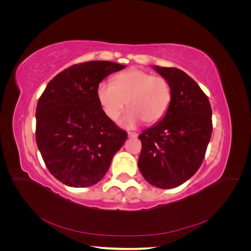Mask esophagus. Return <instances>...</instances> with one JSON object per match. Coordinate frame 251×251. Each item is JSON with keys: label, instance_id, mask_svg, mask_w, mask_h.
<instances>
[{"label": "esophagus", "instance_id": "34e87169", "mask_svg": "<svg viewBox=\"0 0 251 251\" xmlns=\"http://www.w3.org/2000/svg\"><path fill=\"white\" fill-rule=\"evenodd\" d=\"M127 136H128V137H130V138H135V137H137L138 134H137V133H134V132H128V133H127Z\"/></svg>", "mask_w": 251, "mask_h": 251}]
</instances>
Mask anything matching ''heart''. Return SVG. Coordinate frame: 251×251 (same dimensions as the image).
<instances>
[{"instance_id": "heart-1", "label": "heart", "mask_w": 251, "mask_h": 251, "mask_svg": "<svg viewBox=\"0 0 251 251\" xmlns=\"http://www.w3.org/2000/svg\"><path fill=\"white\" fill-rule=\"evenodd\" d=\"M96 97L104 115L111 120L119 117L126 103L128 110L121 125L131 127L140 121L147 125L160 121L169 111L173 91L164 77L132 68L115 75L112 83H98Z\"/></svg>"}]
</instances>
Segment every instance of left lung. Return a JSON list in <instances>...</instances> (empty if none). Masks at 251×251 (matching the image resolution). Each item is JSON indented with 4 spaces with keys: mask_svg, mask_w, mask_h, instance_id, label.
Here are the masks:
<instances>
[{
    "mask_svg": "<svg viewBox=\"0 0 251 251\" xmlns=\"http://www.w3.org/2000/svg\"><path fill=\"white\" fill-rule=\"evenodd\" d=\"M173 91L165 116L138 138L142 148L138 168L150 184L173 188L199 170L212 133L211 107L201 88L177 68L155 66Z\"/></svg>",
    "mask_w": 251,
    "mask_h": 251,
    "instance_id": "1",
    "label": "left lung"
}]
</instances>
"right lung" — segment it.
<instances>
[{"mask_svg":"<svg viewBox=\"0 0 251 251\" xmlns=\"http://www.w3.org/2000/svg\"><path fill=\"white\" fill-rule=\"evenodd\" d=\"M126 66L92 60L53 77L36 105L35 140L49 172L72 187L96 184L127 134L104 115L96 87Z\"/></svg>","mask_w":251,"mask_h":251,"instance_id":"right-lung-1","label":"right lung"}]
</instances>
